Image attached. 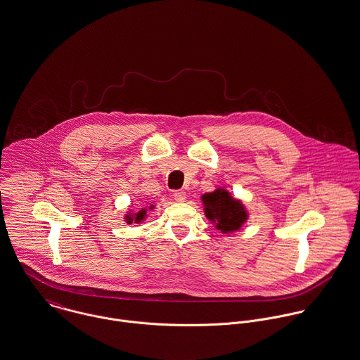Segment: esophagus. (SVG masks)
Listing matches in <instances>:
<instances>
[{"mask_svg":"<svg viewBox=\"0 0 360 360\" xmlns=\"http://www.w3.org/2000/svg\"><path fill=\"white\" fill-rule=\"evenodd\" d=\"M174 199H175V201H185V199H186V192H184V191H175L174 192Z\"/></svg>","mask_w":360,"mask_h":360,"instance_id":"1","label":"esophagus"}]
</instances>
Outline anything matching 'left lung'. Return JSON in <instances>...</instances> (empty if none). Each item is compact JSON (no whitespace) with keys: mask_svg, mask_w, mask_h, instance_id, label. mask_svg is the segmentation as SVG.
<instances>
[{"mask_svg":"<svg viewBox=\"0 0 360 360\" xmlns=\"http://www.w3.org/2000/svg\"><path fill=\"white\" fill-rule=\"evenodd\" d=\"M205 217L212 221L218 231L231 233L239 231L247 221V211L240 200L233 199L225 189H217L201 196Z\"/></svg>","mask_w":360,"mask_h":360,"instance_id":"obj_1","label":"left lung"}]
</instances>
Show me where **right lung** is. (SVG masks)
<instances>
[{"mask_svg":"<svg viewBox=\"0 0 360 360\" xmlns=\"http://www.w3.org/2000/svg\"><path fill=\"white\" fill-rule=\"evenodd\" d=\"M150 208H153V205H152ZM145 217H146V210L142 208V210H141L139 212H136V214H128V215H125V221H127V224H132V222L139 224V222H142V221L145 219Z\"/></svg>","mask_w":360,"mask_h":360,"instance_id":"1","label":"right lung"}]
</instances>
